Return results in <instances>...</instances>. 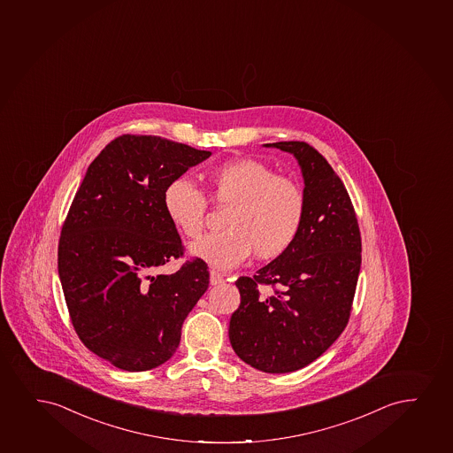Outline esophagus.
<instances>
[{
	"mask_svg": "<svg viewBox=\"0 0 453 453\" xmlns=\"http://www.w3.org/2000/svg\"><path fill=\"white\" fill-rule=\"evenodd\" d=\"M210 283H211L212 287L224 283V275L218 273V271L212 270L211 273H210Z\"/></svg>",
	"mask_w": 453,
	"mask_h": 453,
	"instance_id": "1",
	"label": "esophagus"
}]
</instances>
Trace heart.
<instances>
[{"mask_svg":"<svg viewBox=\"0 0 453 453\" xmlns=\"http://www.w3.org/2000/svg\"><path fill=\"white\" fill-rule=\"evenodd\" d=\"M214 203L229 206L222 233L206 234L191 243L189 254L216 270H233L251 252L262 260L283 256L297 241L306 202L291 179L277 176L264 162L242 157L219 164L208 173ZM166 218L180 234H201L206 197L195 183L178 178L162 196Z\"/></svg>","mask_w":453,"mask_h":453,"instance_id":"1","label":"heart"}]
</instances>
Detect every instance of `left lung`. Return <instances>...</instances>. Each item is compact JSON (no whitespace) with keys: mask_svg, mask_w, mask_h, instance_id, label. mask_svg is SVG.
Wrapping results in <instances>:
<instances>
[{"mask_svg":"<svg viewBox=\"0 0 453 453\" xmlns=\"http://www.w3.org/2000/svg\"><path fill=\"white\" fill-rule=\"evenodd\" d=\"M297 159L304 180L303 225L280 257L239 277L241 306L229 320L235 354L262 372L287 373L317 360L343 333L360 274L361 237L349 195L310 143H265ZM262 286L275 292L264 296Z\"/></svg>","mask_w":453,"mask_h":453,"instance_id":"left-lung-1","label":"left lung"}]
</instances>
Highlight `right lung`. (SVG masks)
Returning <instances> with one entry per match:
<instances>
[{
	"instance_id": "right-lung-1",
	"label": "right lung",
	"mask_w": 453,
	"mask_h": 453,
	"mask_svg": "<svg viewBox=\"0 0 453 453\" xmlns=\"http://www.w3.org/2000/svg\"><path fill=\"white\" fill-rule=\"evenodd\" d=\"M211 151L161 136L122 134L87 168L58 245L72 325L93 354L128 372L172 358L210 283L205 262L151 271L183 256L162 202L166 185Z\"/></svg>"
}]
</instances>
